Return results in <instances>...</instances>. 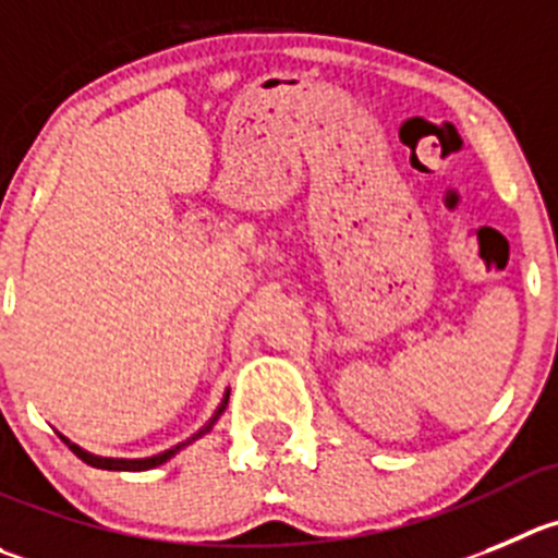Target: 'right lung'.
<instances>
[{
  "label": "right lung",
  "mask_w": 558,
  "mask_h": 558,
  "mask_svg": "<svg viewBox=\"0 0 558 558\" xmlns=\"http://www.w3.org/2000/svg\"><path fill=\"white\" fill-rule=\"evenodd\" d=\"M228 393H231V390H226V397H222L220 408L215 410V415H211V418H208L206 424H203L201 429L195 432V435H192V437H186L184 444L173 446V449H168V451H161V454H154V457H143V460H118V457H98V454H90V451H85V449H82V446L71 444V440H68L65 435H60V437H62V440H65V446H68V449L74 451V454L80 457L82 462H87V465H93V468H101V471H148V468L165 465V462H168L170 457H175V454H179V451L184 449V446L195 444L197 437H203V435H206V432H211V426L217 424V418H220V415L226 413Z\"/></svg>",
  "instance_id": "obj_1"
}]
</instances>
